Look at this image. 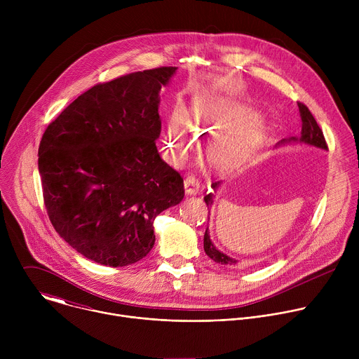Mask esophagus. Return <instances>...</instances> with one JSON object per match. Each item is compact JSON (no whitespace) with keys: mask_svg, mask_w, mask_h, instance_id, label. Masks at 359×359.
I'll list each match as a JSON object with an SVG mask.
<instances>
[{"mask_svg":"<svg viewBox=\"0 0 359 359\" xmlns=\"http://www.w3.org/2000/svg\"><path fill=\"white\" fill-rule=\"evenodd\" d=\"M184 190L187 196H196L200 193V183L196 177L189 176L184 179Z\"/></svg>","mask_w":359,"mask_h":359,"instance_id":"1","label":"esophagus"}]
</instances>
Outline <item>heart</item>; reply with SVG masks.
I'll return each instance as SVG.
<instances>
[{
    "label": "heart",
    "instance_id": "b5f03b06",
    "mask_svg": "<svg viewBox=\"0 0 359 359\" xmlns=\"http://www.w3.org/2000/svg\"><path fill=\"white\" fill-rule=\"evenodd\" d=\"M251 109L240 104H227L213 111L204 99H197L189 118L176 112L165 132L163 143L175 165H183L198 146V133H214L208 144V158L219 170H233L241 166L264 139V126L259 119H247Z\"/></svg>",
    "mask_w": 359,
    "mask_h": 359
}]
</instances>
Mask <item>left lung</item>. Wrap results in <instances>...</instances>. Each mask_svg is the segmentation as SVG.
Wrapping results in <instances>:
<instances>
[{
	"label": "left lung",
	"mask_w": 359,
	"mask_h": 359,
	"mask_svg": "<svg viewBox=\"0 0 359 359\" xmlns=\"http://www.w3.org/2000/svg\"><path fill=\"white\" fill-rule=\"evenodd\" d=\"M298 109H299V116H301V121H302L301 136H298V137L297 136H291L288 139H283V140H280L276 144V147L284 146V144H306V146H313V147H317V149L328 150V146L325 143L323 130L318 126V123L314 119V116L310 112V109L306 108L305 105H302V104H298ZM220 186H222V182L212 183V187H213L215 191H217L220 189ZM213 198H215L213 193H209V194L204 196V201H206L208 208H212ZM204 251H206V254L209 255V257L213 262H216L219 264H223V266H237L238 264V260L230 257V255H227L226 252H223L219 248H216V245L213 244V241L210 238L209 227L206 229V233H204Z\"/></svg>",
	"instance_id": "left-lung-1"
}]
</instances>
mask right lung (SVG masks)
Wrapping results in <instances>:
<instances>
[{
    "label": "right lung",
    "instance_id": "add662e5",
    "mask_svg": "<svg viewBox=\"0 0 359 359\" xmlns=\"http://www.w3.org/2000/svg\"><path fill=\"white\" fill-rule=\"evenodd\" d=\"M163 67L95 85L46 128L38 149L48 216L86 259L125 267L155 244L153 222L184 197L183 179L159 155Z\"/></svg>",
    "mask_w": 359,
    "mask_h": 359
}]
</instances>
